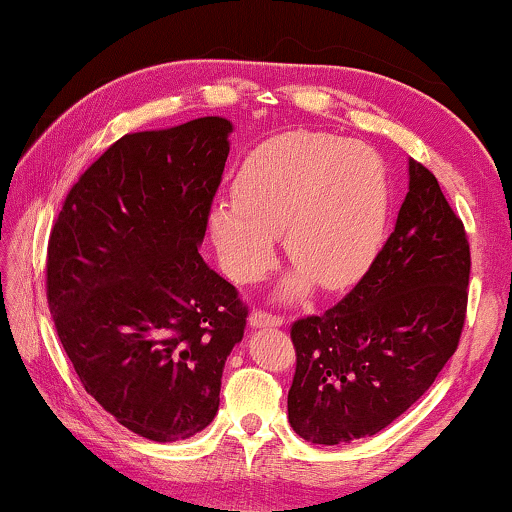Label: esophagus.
I'll list each match as a JSON object with an SVG mask.
<instances>
[{
	"instance_id": "esophagus-1",
	"label": "esophagus",
	"mask_w": 512,
	"mask_h": 512,
	"mask_svg": "<svg viewBox=\"0 0 512 512\" xmlns=\"http://www.w3.org/2000/svg\"><path fill=\"white\" fill-rule=\"evenodd\" d=\"M249 324L254 328H265V326H282L284 324V317H279V314H272V312H265V310H254L249 317Z\"/></svg>"
}]
</instances>
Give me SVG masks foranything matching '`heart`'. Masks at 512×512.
<instances>
[{"label": "heart", "mask_w": 512, "mask_h": 512, "mask_svg": "<svg viewBox=\"0 0 512 512\" xmlns=\"http://www.w3.org/2000/svg\"><path fill=\"white\" fill-rule=\"evenodd\" d=\"M391 179L366 144L293 130L254 146L235 179V200H216L209 233L228 275L256 282L275 265V235L296 275L284 300L303 298L317 279L326 291L359 282L387 237Z\"/></svg>", "instance_id": "heart-1"}]
</instances>
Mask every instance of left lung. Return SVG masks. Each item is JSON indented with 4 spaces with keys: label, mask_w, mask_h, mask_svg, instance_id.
Segmentation results:
<instances>
[{
    "label": "left lung",
    "mask_w": 512,
    "mask_h": 512,
    "mask_svg": "<svg viewBox=\"0 0 512 512\" xmlns=\"http://www.w3.org/2000/svg\"><path fill=\"white\" fill-rule=\"evenodd\" d=\"M471 249L438 179L410 160V188L373 268L319 317L293 321L289 422L307 443L375 436L426 394L457 352Z\"/></svg>",
    "instance_id": "1"
}]
</instances>
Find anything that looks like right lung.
<instances>
[{
	"mask_svg": "<svg viewBox=\"0 0 512 512\" xmlns=\"http://www.w3.org/2000/svg\"><path fill=\"white\" fill-rule=\"evenodd\" d=\"M230 132L205 116L121 137L67 193L48 240V307L76 375L156 443L212 422L247 326L237 289L198 251Z\"/></svg>",
	"mask_w": 512,
	"mask_h": 512,
	"instance_id": "add662e5",
	"label": "right lung"
}]
</instances>
